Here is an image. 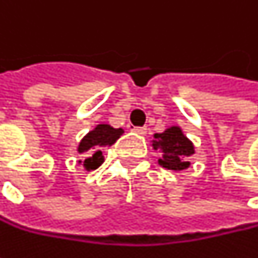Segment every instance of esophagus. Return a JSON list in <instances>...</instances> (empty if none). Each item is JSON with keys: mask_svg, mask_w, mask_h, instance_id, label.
<instances>
[{"mask_svg": "<svg viewBox=\"0 0 258 258\" xmlns=\"http://www.w3.org/2000/svg\"><path fill=\"white\" fill-rule=\"evenodd\" d=\"M131 130H133L134 133H137V134H142V136H143V134H146V131H148L146 127H133Z\"/></svg>", "mask_w": 258, "mask_h": 258, "instance_id": "1", "label": "esophagus"}]
</instances>
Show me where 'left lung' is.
<instances>
[{
    "instance_id": "left-lung-1",
    "label": "left lung",
    "mask_w": 258,
    "mask_h": 258,
    "mask_svg": "<svg viewBox=\"0 0 258 258\" xmlns=\"http://www.w3.org/2000/svg\"><path fill=\"white\" fill-rule=\"evenodd\" d=\"M152 148L160 152V166L179 172L189 167V157L194 154L192 142L179 127H170L163 133L154 134Z\"/></svg>"
}]
</instances>
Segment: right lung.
Here are the masks:
<instances>
[{"mask_svg": "<svg viewBox=\"0 0 258 258\" xmlns=\"http://www.w3.org/2000/svg\"><path fill=\"white\" fill-rule=\"evenodd\" d=\"M124 133L122 128H113L107 124H98L92 131H89L79 143V154H83V164L86 170H95L104 161L103 148L112 146Z\"/></svg>", "mask_w": 258, "mask_h": 258, "instance_id": "right-lung-1", "label": "right lung"}]
</instances>
